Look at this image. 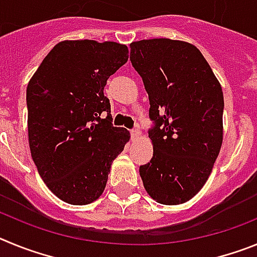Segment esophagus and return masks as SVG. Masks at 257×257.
<instances>
[{"label":"esophagus","mask_w":257,"mask_h":257,"mask_svg":"<svg viewBox=\"0 0 257 257\" xmlns=\"http://www.w3.org/2000/svg\"><path fill=\"white\" fill-rule=\"evenodd\" d=\"M130 133H131V138H133V139H138V138H139V136L142 135V133H140V130H139V128H138V127L133 128V130H131Z\"/></svg>","instance_id":"obj_1"}]
</instances>
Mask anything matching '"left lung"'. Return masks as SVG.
I'll list each match as a JSON object with an SVG mask.
<instances>
[{
	"instance_id": "8db88e82",
	"label": "left lung",
	"mask_w": 257,
	"mask_h": 257,
	"mask_svg": "<svg viewBox=\"0 0 257 257\" xmlns=\"http://www.w3.org/2000/svg\"><path fill=\"white\" fill-rule=\"evenodd\" d=\"M130 60L149 96L153 157L139 172L162 205L189 201L205 185L222 143L221 86L198 49L183 41L133 42Z\"/></svg>"
}]
</instances>
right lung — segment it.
<instances>
[{
	"label": "right lung",
	"mask_w": 257,
	"mask_h": 257,
	"mask_svg": "<svg viewBox=\"0 0 257 257\" xmlns=\"http://www.w3.org/2000/svg\"><path fill=\"white\" fill-rule=\"evenodd\" d=\"M127 46L63 41L47 54L27 87L32 158L50 190L70 205L100 197L110 165L130 139L114 127L106 81L128 59Z\"/></svg>",
	"instance_id": "add662e5"
}]
</instances>
